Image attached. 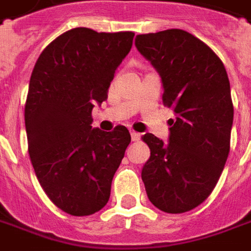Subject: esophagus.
<instances>
[{
	"label": "esophagus",
	"instance_id": "1",
	"mask_svg": "<svg viewBox=\"0 0 251 251\" xmlns=\"http://www.w3.org/2000/svg\"><path fill=\"white\" fill-rule=\"evenodd\" d=\"M130 136H131V141H138L140 137H141V134L134 130H130Z\"/></svg>",
	"mask_w": 251,
	"mask_h": 251
}]
</instances>
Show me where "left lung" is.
I'll list each match as a JSON object with an SVG mask.
<instances>
[{
  "label": "left lung",
  "mask_w": 251,
  "mask_h": 251,
  "mask_svg": "<svg viewBox=\"0 0 251 251\" xmlns=\"http://www.w3.org/2000/svg\"><path fill=\"white\" fill-rule=\"evenodd\" d=\"M136 47L159 72L163 104L171 108L170 141L152 133L141 171L148 199L167 213L192 211L209 197L229 153L234 106L222 59L183 29L137 35Z\"/></svg>",
  "instance_id": "left-lung-1"
}]
</instances>
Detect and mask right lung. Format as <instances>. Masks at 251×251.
I'll list each match as a JSON object with an SVG mask.
<instances>
[{
    "instance_id": "obj_1",
    "label": "right lung",
    "mask_w": 251,
    "mask_h": 251,
    "mask_svg": "<svg viewBox=\"0 0 251 251\" xmlns=\"http://www.w3.org/2000/svg\"><path fill=\"white\" fill-rule=\"evenodd\" d=\"M134 34L73 28L42 51L29 80L24 120L40 186L55 206L88 216L107 204L130 133L92 129V108L107 99Z\"/></svg>"
}]
</instances>
